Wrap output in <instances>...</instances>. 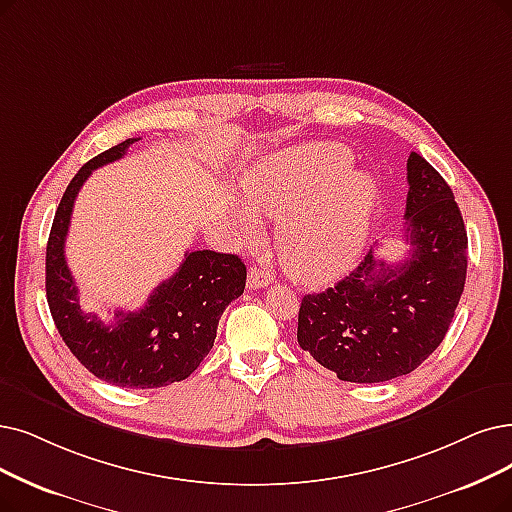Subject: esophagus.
Segmentation results:
<instances>
[{"instance_id": "esophagus-1", "label": "esophagus", "mask_w": 512, "mask_h": 512, "mask_svg": "<svg viewBox=\"0 0 512 512\" xmlns=\"http://www.w3.org/2000/svg\"><path fill=\"white\" fill-rule=\"evenodd\" d=\"M271 281H273V275L269 271L258 269V267H250V271H248V285H250V288H254V290L267 288Z\"/></svg>"}]
</instances>
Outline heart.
I'll return each mask as SVG.
<instances>
[{"instance_id": "heart-1", "label": "heart", "mask_w": 512, "mask_h": 512, "mask_svg": "<svg viewBox=\"0 0 512 512\" xmlns=\"http://www.w3.org/2000/svg\"><path fill=\"white\" fill-rule=\"evenodd\" d=\"M340 145H306L271 155L245 176L248 210L237 214L254 239L258 219L281 222L277 256L283 271L304 285H325L349 273L363 254L378 203L372 176L351 170Z\"/></svg>"}]
</instances>
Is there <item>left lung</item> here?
I'll return each mask as SVG.
<instances>
[{"instance_id": "obj_1", "label": "left lung", "mask_w": 512, "mask_h": 512, "mask_svg": "<svg viewBox=\"0 0 512 512\" xmlns=\"http://www.w3.org/2000/svg\"><path fill=\"white\" fill-rule=\"evenodd\" d=\"M407 182L410 256L391 264L370 250L349 277L300 304V349L346 382L414 372L445 338L464 290L468 237L452 189L414 151Z\"/></svg>"}]
</instances>
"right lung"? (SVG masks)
<instances>
[{
    "mask_svg": "<svg viewBox=\"0 0 512 512\" xmlns=\"http://www.w3.org/2000/svg\"><path fill=\"white\" fill-rule=\"evenodd\" d=\"M128 138L81 166L58 203L46 248V296L58 334L96 378L121 388H157L189 378L210 353L220 315L243 294L245 264L235 254L187 252L136 313L115 311L111 323L84 313L65 260L75 197L88 176L126 155Z\"/></svg>",
    "mask_w": 512,
    "mask_h": 512,
    "instance_id": "right-lung-1",
    "label": "right lung"
}]
</instances>
